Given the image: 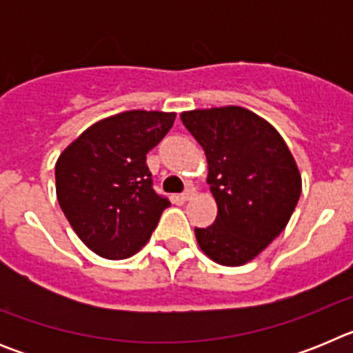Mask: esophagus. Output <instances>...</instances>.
<instances>
[{"instance_id":"obj_1","label":"esophagus","mask_w":353,"mask_h":353,"mask_svg":"<svg viewBox=\"0 0 353 353\" xmlns=\"http://www.w3.org/2000/svg\"><path fill=\"white\" fill-rule=\"evenodd\" d=\"M196 196V189H192V187H189V189H187V191H183L182 192V196H180V198L183 199V201H189V199H192Z\"/></svg>"}]
</instances>
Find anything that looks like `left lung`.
<instances>
[{
  "label": "left lung",
  "instance_id": "left-lung-1",
  "mask_svg": "<svg viewBox=\"0 0 353 353\" xmlns=\"http://www.w3.org/2000/svg\"><path fill=\"white\" fill-rule=\"evenodd\" d=\"M180 118L203 146L217 203L214 224L194 228L199 249L219 265L248 263L285 230L297 207V162L281 134L245 108L194 109Z\"/></svg>",
  "mask_w": 353,
  "mask_h": 353
}]
</instances>
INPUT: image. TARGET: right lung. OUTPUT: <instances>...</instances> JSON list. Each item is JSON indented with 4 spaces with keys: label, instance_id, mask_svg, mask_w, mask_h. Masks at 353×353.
<instances>
[{
    "label": "right lung",
    "instance_id": "1",
    "mask_svg": "<svg viewBox=\"0 0 353 353\" xmlns=\"http://www.w3.org/2000/svg\"><path fill=\"white\" fill-rule=\"evenodd\" d=\"M176 114L132 109L99 120L56 161V196L84 245L123 260L152 236L164 208L152 189L146 154L173 127Z\"/></svg>",
    "mask_w": 353,
    "mask_h": 353
}]
</instances>
